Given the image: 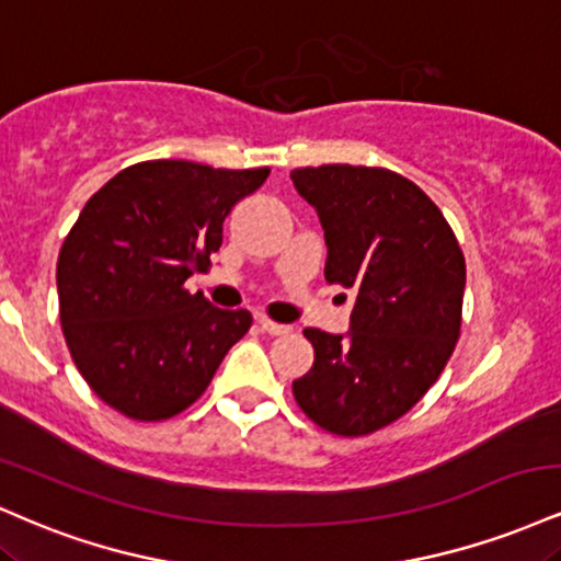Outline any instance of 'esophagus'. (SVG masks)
Returning <instances> with one entry per match:
<instances>
[{
  "label": "esophagus",
  "mask_w": 561,
  "mask_h": 561,
  "mask_svg": "<svg viewBox=\"0 0 561 561\" xmlns=\"http://www.w3.org/2000/svg\"><path fill=\"white\" fill-rule=\"evenodd\" d=\"M259 327L263 329V332L272 334V336H279V334H287L289 332V327H285V323H276L272 319H266V316H259Z\"/></svg>",
  "instance_id": "34e87169"
}]
</instances>
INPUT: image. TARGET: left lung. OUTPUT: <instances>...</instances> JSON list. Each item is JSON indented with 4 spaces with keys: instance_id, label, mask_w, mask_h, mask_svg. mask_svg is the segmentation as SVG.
Segmentation results:
<instances>
[{
    "instance_id": "obj_1",
    "label": "left lung",
    "mask_w": 561,
    "mask_h": 561,
    "mask_svg": "<svg viewBox=\"0 0 561 561\" xmlns=\"http://www.w3.org/2000/svg\"><path fill=\"white\" fill-rule=\"evenodd\" d=\"M289 178L319 214L327 282L355 293L347 334L302 332L316 360L293 394L323 431L374 434L408 413L455 353L465 255L438 206L402 174L321 164Z\"/></svg>"
}]
</instances>
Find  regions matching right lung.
Returning <instances> with one entry per match:
<instances>
[{
	"label": "right lung",
	"instance_id": "add662e5",
	"mask_svg": "<svg viewBox=\"0 0 561 561\" xmlns=\"http://www.w3.org/2000/svg\"><path fill=\"white\" fill-rule=\"evenodd\" d=\"M261 170L140 161L88 198L57 261L59 321L80 376L133 421H167L204 394L248 310L187 293L221 225L266 182Z\"/></svg>",
	"mask_w": 561,
	"mask_h": 561
}]
</instances>
